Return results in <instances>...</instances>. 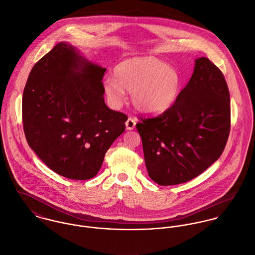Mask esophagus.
I'll return each instance as SVG.
<instances>
[{"instance_id": "obj_1", "label": "esophagus", "mask_w": 255, "mask_h": 255, "mask_svg": "<svg viewBox=\"0 0 255 255\" xmlns=\"http://www.w3.org/2000/svg\"><path fill=\"white\" fill-rule=\"evenodd\" d=\"M135 124H136V122H135V120H134V119H132V118H128V121L126 122L127 129H128V130L133 129V128H134V127H135Z\"/></svg>"}]
</instances>
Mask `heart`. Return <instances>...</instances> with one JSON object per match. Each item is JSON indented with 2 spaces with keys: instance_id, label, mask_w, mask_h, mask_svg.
Wrapping results in <instances>:
<instances>
[{
  "instance_id": "obj_1",
  "label": "heart",
  "mask_w": 255,
  "mask_h": 255,
  "mask_svg": "<svg viewBox=\"0 0 255 255\" xmlns=\"http://www.w3.org/2000/svg\"><path fill=\"white\" fill-rule=\"evenodd\" d=\"M114 76L106 77L103 84L110 103L120 106L126 90L131 93L135 109L149 115L161 114L171 108L182 88L180 73L154 57L125 60L115 68Z\"/></svg>"
}]
</instances>
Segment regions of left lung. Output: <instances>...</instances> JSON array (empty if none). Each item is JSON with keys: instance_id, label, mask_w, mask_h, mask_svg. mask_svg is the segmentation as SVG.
<instances>
[{"instance_id": "obj_1", "label": "left lung", "mask_w": 255, "mask_h": 255, "mask_svg": "<svg viewBox=\"0 0 255 255\" xmlns=\"http://www.w3.org/2000/svg\"><path fill=\"white\" fill-rule=\"evenodd\" d=\"M146 168L160 185L188 182L217 161L231 128L230 93L222 72L207 58L174 105L157 117L138 118Z\"/></svg>"}]
</instances>
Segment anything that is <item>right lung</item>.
Segmentation results:
<instances>
[{
    "mask_svg": "<svg viewBox=\"0 0 255 255\" xmlns=\"http://www.w3.org/2000/svg\"><path fill=\"white\" fill-rule=\"evenodd\" d=\"M105 72L61 42L28 75L22 96L26 140L46 166L63 177H95L110 146L125 131L128 116L104 101Z\"/></svg>",
    "mask_w": 255,
    "mask_h": 255,
    "instance_id": "obj_1",
    "label": "right lung"
}]
</instances>
